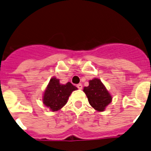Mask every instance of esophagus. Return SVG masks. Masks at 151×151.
<instances>
[{"mask_svg": "<svg viewBox=\"0 0 151 151\" xmlns=\"http://www.w3.org/2000/svg\"><path fill=\"white\" fill-rule=\"evenodd\" d=\"M77 87H78V89H82V84H78V85H77Z\"/></svg>", "mask_w": 151, "mask_h": 151, "instance_id": "1", "label": "esophagus"}]
</instances>
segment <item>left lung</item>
Masks as SVG:
<instances>
[{
    "instance_id": "left-lung-1",
    "label": "left lung",
    "mask_w": 151,
    "mask_h": 151,
    "mask_svg": "<svg viewBox=\"0 0 151 151\" xmlns=\"http://www.w3.org/2000/svg\"><path fill=\"white\" fill-rule=\"evenodd\" d=\"M83 91L88 97L91 106L98 111H105V108L112 100V97L109 91L99 78L89 81V85L84 87Z\"/></svg>"
}]
</instances>
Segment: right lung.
I'll list each match as a JSON object with an SVG mask.
<instances>
[{"label":"right lung","mask_w":151,"mask_h":151,"mask_svg":"<svg viewBox=\"0 0 151 151\" xmlns=\"http://www.w3.org/2000/svg\"><path fill=\"white\" fill-rule=\"evenodd\" d=\"M75 90H78V88L70 82L62 84L60 83V80L53 77L44 91L42 102L52 111H58L67 104L70 95Z\"/></svg>","instance_id":"right-lung-1"}]
</instances>
